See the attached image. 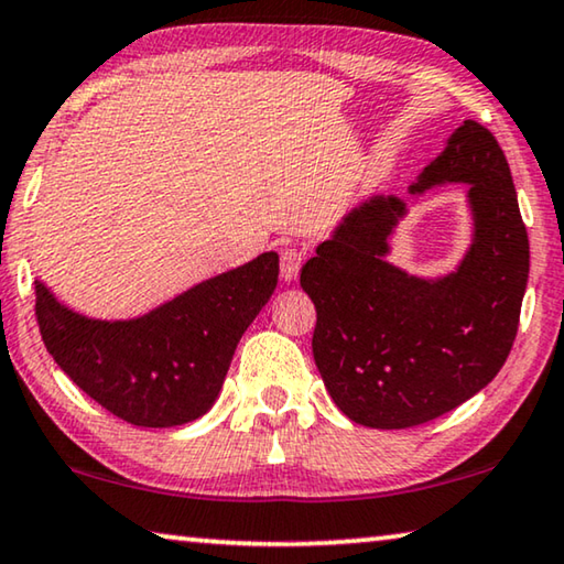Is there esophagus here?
Returning <instances> with one entry per match:
<instances>
[{"mask_svg":"<svg viewBox=\"0 0 564 564\" xmlns=\"http://www.w3.org/2000/svg\"><path fill=\"white\" fill-rule=\"evenodd\" d=\"M302 264H305V252H302V249H297V247L284 249L282 259H280V270H282L284 282H294V280H297Z\"/></svg>","mask_w":564,"mask_h":564,"instance_id":"obj_1","label":"esophagus"}]
</instances>
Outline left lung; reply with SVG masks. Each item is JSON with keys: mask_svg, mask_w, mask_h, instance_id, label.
<instances>
[{"mask_svg": "<svg viewBox=\"0 0 564 564\" xmlns=\"http://www.w3.org/2000/svg\"><path fill=\"white\" fill-rule=\"evenodd\" d=\"M469 184L474 245L454 274L429 282L386 262L403 216L395 196L352 209L302 267L317 310L312 355L327 393L350 421L411 429L438 419L491 383L517 337L530 276V239L505 151L466 120L423 169L413 194Z\"/></svg>", "mask_w": 564, "mask_h": 564, "instance_id": "left-lung-1", "label": "left lung"}]
</instances>
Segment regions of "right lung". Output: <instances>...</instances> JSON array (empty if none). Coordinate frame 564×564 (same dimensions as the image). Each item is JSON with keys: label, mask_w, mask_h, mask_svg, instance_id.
I'll use <instances>...</instances> for the list:
<instances>
[{"label": "right lung", "mask_w": 564, "mask_h": 564, "mask_svg": "<svg viewBox=\"0 0 564 564\" xmlns=\"http://www.w3.org/2000/svg\"><path fill=\"white\" fill-rule=\"evenodd\" d=\"M276 274L280 257L259 254L126 323L75 315L34 282V317L52 358L95 403L133 426L169 429L212 409Z\"/></svg>", "instance_id": "right-lung-1"}]
</instances>
